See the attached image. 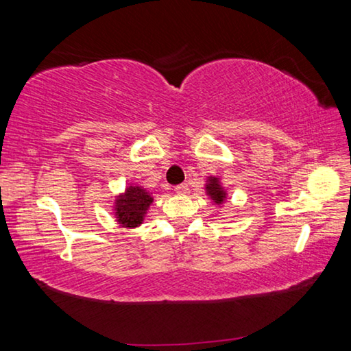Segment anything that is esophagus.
I'll use <instances>...</instances> for the list:
<instances>
[{
	"label": "esophagus",
	"instance_id": "1",
	"mask_svg": "<svg viewBox=\"0 0 351 351\" xmlns=\"http://www.w3.org/2000/svg\"><path fill=\"white\" fill-rule=\"evenodd\" d=\"M175 192L180 195H186V193H189V186L187 184H180V186L175 187Z\"/></svg>",
	"mask_w": 351,
	"mask_h": 351
}]
</instances>
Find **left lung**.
<instances>
[{
  "mask_svg": "<svg viewBox=\"0 0 351 351\" xmlns=\"http://www.w3.org/2000/svg\"><path fill=\"white\" fill-rule=\"evenodd\" d=\"M206 192L213 199V203L217 204H221L226 199V192L221 187V184H219L218 178H213V176L209 178V181H207V186H206Z\"/></svg>",
  "mask_w": 351,
  "mask_h": 351,
  "instance_id": "left-lung-1",
  "label": "left lung"
}]
</instances>
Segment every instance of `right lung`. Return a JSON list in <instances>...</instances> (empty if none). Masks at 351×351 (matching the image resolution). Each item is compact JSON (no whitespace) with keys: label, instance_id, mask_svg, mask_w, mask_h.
<instances>
[{"label":"right lung","instance_id":"1","mask_svg":"<svg viewBox=\"0 0 351 351\" xmlns=\"http://www.w3.org/2000/svg\"><path fill=\"white\" fill-rule=\"evenodd\" d=\"M152 203L153 198L150 192L138 186H130L125 193L119 195L116 199L114 213L119 224L125 228H136L142 224Z\"/></svg>","mask_w":351,"mask_h":351}]
</instances>
